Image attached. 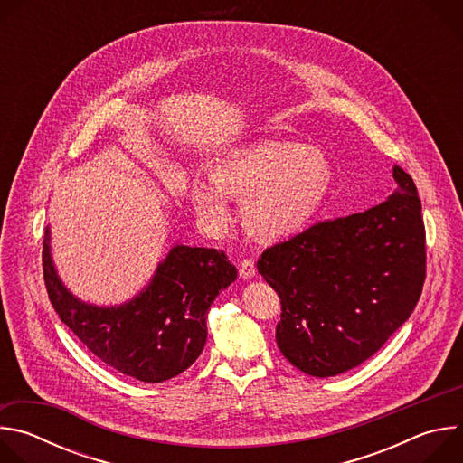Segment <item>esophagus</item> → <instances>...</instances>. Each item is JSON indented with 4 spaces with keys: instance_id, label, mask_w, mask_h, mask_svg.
<instances>
[{
    "instance_id": "1",
    "label": "esophagus",
    "mask_w": 463,
    "mask_h": 463,
    "mask_svg": "<svg viewBox=\"0 0 463 463\" xmlns=\"http://www.w3.org/2000/svg\"><path fill=\"white\" fill-rule=\"evenodd\" d=\"M240 277L241 279H252L254 277V273H256V268H254V260L252 258H243L241 261H240Z\"/></svg>"
}]
</instances>
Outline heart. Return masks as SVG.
<instances>
[{"mask_svg":"<svg viewBox=\"0 0 463 463\" xmlns=\"http://www.w3.org/2000/svg\"><path fill=\"white\" fill-rule=\"evenodd\" d=\"M211 181L194 183L190 202L214 227L231 222L225 197L243 200L241 220L261 241H280L309 227L335 186L326 154L298 143L266 141L234 150L211 168Z\"/></svg>","mask_w":463,"mask_h":463,"instance_id":"1","label":"heart"}]
</instances>
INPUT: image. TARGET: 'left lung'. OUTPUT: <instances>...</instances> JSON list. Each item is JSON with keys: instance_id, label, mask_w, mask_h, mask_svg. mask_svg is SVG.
Listing matches in <instances>:
<instances>
[{"instance_id": "1", "label": "left lung", "mask_w": 463, "mask_h": 463, "mask_svg": "<svg viewBox=\"0 0 463 463\" xmlns=\"http://www.w3.org/2000/svg\"><path fill=\"white\" fill-rule=\"evenodd\" d=\"M364 213L326 220L261 252L258 273L279 293L277 345L313 377L372 357L414 311L427 273L425 225L412 177Z\"/></svg>"}]
</instances>
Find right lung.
I'll return each instance as SVG.
<instances>
[{
  "mask_svg": "<svg viewBox=\"0 0 463 463\" xmlns=\"http://www.w3.org/2000/svg\"><path fill=\"white\" fill-rule=\"evenodd\" d=\"M42 266L60 320L102 363L145 383L172 379L200 357L209 307L238 273L218 249L175 245L143 293L117 307H97L61 286L51 260L49 229Z\"/></svg>",
  "mask_w": 463,
  "mask_h": 463,
  "instance_id": "obj_1",
  "label": "right lung"
}]
</instances>
